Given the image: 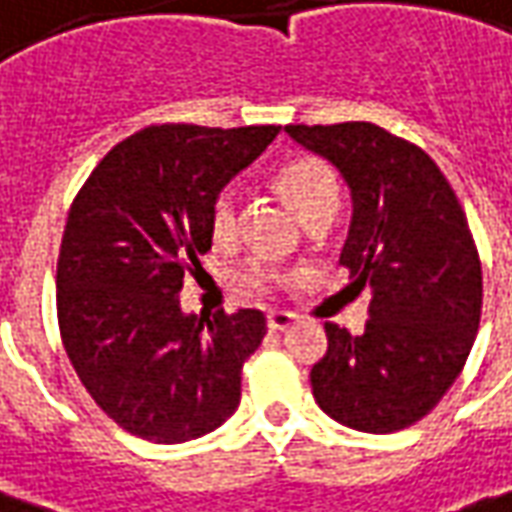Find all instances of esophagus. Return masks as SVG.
<instances>
[{"mask_svg":"<svg viewBox=\"0 0 512 512\" xmlns=\"http://www.w3.org/2000/svg\"><path fill=\"white\" fill-rule=\"evenodd\" d=\"M271 330H288L291 325H297V314H288V311H269L266 316Z\"/></svg>","mask_w":512,"mask_h":512,"instance_id":"obj_1","label":"esophagus"}]
</instances>
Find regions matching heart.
<instances>
[{
    "mask_svg": "<svg viewBox=\"0 0 512 512\" xmlns=\"http://www.w3.org/2000/svg\"><path fill=\"white\" fill-rule=\"evenodd\" d=\"M277 182L297 207L305 224H314L322 218H330L339 210V182L336 173L314 156H300L288 162ZM210 232L218 243H235L241 235V190L235 184L221 187L210 204ZM241 283L257 294H271L285 285V271L271 266L266 260H249L241 269Z\"/></svg>",
    "mask_w": 512,
    "mask_h": 512,
    "instance_id": "b5f03b06",
    "label": "heart"
}]
</instances>
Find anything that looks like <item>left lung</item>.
Listing matches in <instances>:
<instances>
[{"instance_id": "obj_1", "label": "left lung", "mask_w": 512, "mask_h": 512, "mask_svg": "<svg viewBox=\"0 0 512 512\" xmlns=\"http://www.w3.org/2000/svg\"><path fill=\"white\" fill-rule=\"evenodd\" d=\"M285 131L344 176L353 224L339 263L347 288L373 291L361 336L325 322L314 398L350 429L401 431L440 403L474 347L482 263L465 210L434 159L381 125Z\"/></svg>"}]
</instances>
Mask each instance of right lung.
Segmentation results:
<instances>
[{
  "label": "right lung",
  "mask_w": 512,
  "mask_h": 512,
  "mask_svg": "<svg viewBox=\"0 0 512 512\" xmlns=\"http://www.w3.org/2000/svg\"><path fill=\"white\" fill-rule=\"evenodd\" d=\"M280 125H148L117 142L66 218L55 308L92 401L134 437L184 443L241 403L243 361L266 336L255 308L184 316V274L210 252L215 193L266 151Z\"/></svg>",
  "instance_id": "1"
}]
</instances>
